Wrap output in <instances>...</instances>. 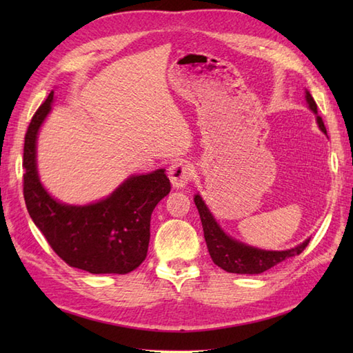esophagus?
Here are the masks:
<instances>
[{
    "label": "esophagus",
    "instance_id": "esophagus-1",
    "mask_svg": "<svg viewBox=\"0 0 353 353\" xmlns=\"http://www.w3.org/2000/svg\"><path fill=\"white\" fill-rule=\"evenodd\" d=\"M192 174H194L192 163L186 162V161L174 162L168 170V177L171 181V185L177 190L185 188V186L188 185V182L191 181Z\"/></svg>",
    "mask_w": 353,
    "mask_h": 353
}]
</instances>
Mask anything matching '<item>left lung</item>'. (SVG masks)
Wrapping results in <instances>:
<instances>
[{
    "mask_svg": "<svg viewBox=\"0 0 353 353\" xmlns=\"http://www.w3.org/2000/svg\"><path fill=\"white\" fill-rule=\"evenodd\" d=\"M305 100L306 106L316 115V123L319 129L326 134V127L321 121V118L317 115V104L314 101L312 95L310 94L308 89H305ZM194 203H196L201 226H203L205 239L209 254L214 261L215 265L226 270L229 273L236 274H259L264 273L267 270L277 265L279 262L296 256V254L302 253L305 247L308 245L310 238H306L303 243L297 244L292 249L287 250H265L259 249V247H253L245 244L243 241H238L236 238L228 235L224 229L220 226L219 221L215 220L214 214L209 211L205 200L201 199L200 194L197 192L194 196Z\"/></svg>",
    "mask_w": 353,
    "mask_h": 353,
    "instance_id": "1",
    "label": "left lung"
}]
</instances>
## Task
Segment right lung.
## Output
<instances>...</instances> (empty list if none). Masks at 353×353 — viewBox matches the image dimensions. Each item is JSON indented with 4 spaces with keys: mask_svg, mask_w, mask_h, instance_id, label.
Returning a JSON list of instances; mask_svg holds the SVG:
<instances>
[{
    "mask_svg": "<svg viewBox=\"0 0 353 353\" xmlns=\"http://www.w3.org/2000/svg\"><path fill=\"white\" fill-rule=\"evenodd\" d=\"M54 91L37 109L24 142V199L36 228L66 264L92 274H125L145 259L150 219L170 194V179L159 168L132 174L109 196L92 203L70 205L45 188L37 171V137L51 112Z\"/></svg>",
    "mask_w": 353,
    "mask_h": 353,
    "instance_id": "add662e5",
    "label": "right lung"
}]
</instances>
